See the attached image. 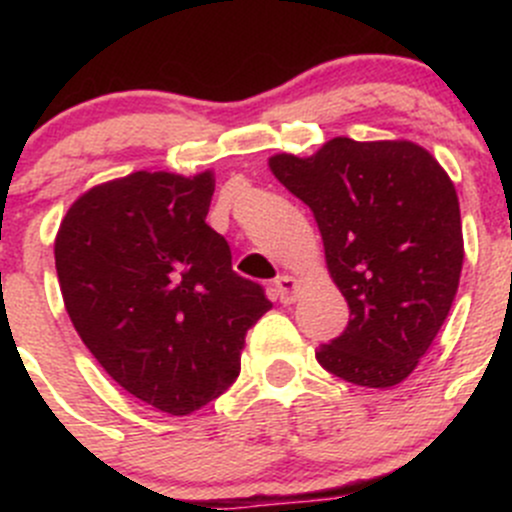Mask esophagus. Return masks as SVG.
I'll return each instance as SVG.
<instances>
[{
  "label": "esophagus",
  "mask_w": 512,
  "mask_h": 512,
  "mask_svg": "<svg viewBox=\"0 0 512 512\" xmlns=\"http://www.w3.org/2000/svg\"><path fill=\"white\" fill-rule=\"evenodd\" d=\"M297 280L292 275H280L275 280V294L282 304H292L297 297Z\"/></svg>",
  "instance_id": "obj_1"
}]
</instances>
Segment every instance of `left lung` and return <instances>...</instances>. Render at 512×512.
Returning <instances> with one entry per match:
<instances>
[{
	"label": "left lung",
	"instance_id": "1",
	"mask_svg": "<svg viewBox=\"0 0 512 512\" xmlns=\"http://www.w3.org/2000/svg\"><path fill=\"white\" fill-rule=\"evenodd\" d=\"M275 178L314 213L347 329L317 361L369 389L416 369L451 312L463 267L458 195L446 170L409 141L332 138L312 158H270Z\"/></svg>",
	"mask_w": 512,
	"mask_h": 512
}]
</instances>
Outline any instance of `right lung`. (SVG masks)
<instances>
[{
    "mask_svg": "<svg viewBox=\"0 0 512 512\" xmlns=\"http://www.w3.org/2000/svg\"><path fill=\"white\" fill-rule=\"evenodd\" d=\"M213 175L138 173L81 195L54 245L66 312L116 384L170 416L218 399L272 307L205 223Z\"/></svg>",
    "mask_w": 512,
    "mask_h": 512,
    "instance_id": "right-lung-1",
    "label": "right lung"
}]
</instances>
